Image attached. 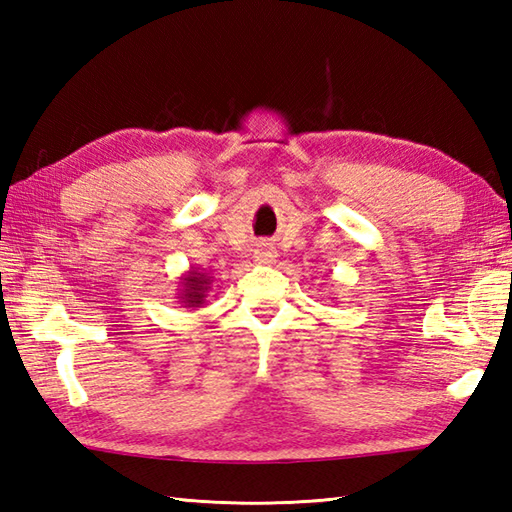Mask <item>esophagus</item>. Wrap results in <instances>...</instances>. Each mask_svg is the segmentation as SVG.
<instances>
[{
  "instance_id": "obj_1",
  "label": "esophagus",
  "mask_w": 512,
  "mask_h": 512,
  "mask_svg": "<svg viewBox=\"0 0 512 512\" xmlns=\"http://www.w3.org/2000/svg\"><path fill=\"white\" fill-rule=\"evenodd\" d=\"M255 259L259 264H273L277 259V250L273 248V244L259 242L257 248H255Z\"/></svg>"
}]
</instances>
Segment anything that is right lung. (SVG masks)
Returning a JSON list of instances; mask_svg holds the SVG:
<instances>
[{"mask_svg":"<svg viewBox=\"0 0 512 512\" xmlns=\"http://www.w3.org/2000/svg\"><path fill=\"white\" fill-rule=\"evenodd\" d=\"M213 277L209 273H204L202 268H189L178 281V301L182 303V308H200L206 301V292L211 290Z\"/></svg>","mask_w":512,"mask_h":512,"instance_id":"1","label":"right lung"}]
</instances>
